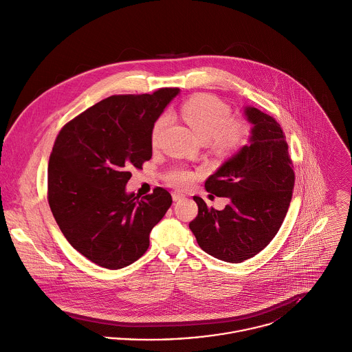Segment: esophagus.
<instances>
[{
	"label": "esophagus",
	"instance_id": "34e87169",
	"mask_svg": "<svg viewBox=\"0 0 352 352\" xmlns=\"http://www.w3.org/2000/svg\"><path fill=\"white\" fill-rule=\"evenodd\" d=\"M172 198H173V201H180V199L184 198V194H182L179 191H175V192H172Z\"/></svg>",
	"mask_w": 352,
	"mask_h": 352
}]
</instances>
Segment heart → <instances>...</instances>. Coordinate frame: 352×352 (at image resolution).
<instances>
[{
  "mask_svg": "<svg viewBox=\"0 0 352 352\" xmlns=\"http://www.w3.org/2000/svg\"><path fill=\"white\" fill-rule=\"evenodd\" d=\"M180 116L202 140L220 154H234L243 148L249 140V128L245 122L231 120L228 106L213 95H197L180 106ZM169 124L168 114L157 118L151 129V143L158 144L164 129ZM195 175L184 168L173 169L166 180L176 188H187L192 184Z\"/></svg>",
  "mask_w": 352,
  "mask_h": 352,
  "instance_id": "obj_1",
  "label": "heart"
}]
</instances>
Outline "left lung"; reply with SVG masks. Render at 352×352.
Listing matches in <instances>:
<instances>
[{"mask_svg": "<svg viewBox=\"0 0 352 352\" xmlns=\"http://www.w3.org/2000/svg\"><path fill=\"white\" fill-rule=\"evenodd\" d=\"M243 113L253 125L250 144L205 182L208 192L227 197L230 204L216 210L194 197L198 216L190 223L199 248L227 263H242L272 241L294 187L293 162L280 125L256 107H245Z\"/></svg>", "mask_w": 352, "mask_h": 352, "instance_id": "8db88e82", "label": "left lung"}]
</instances>
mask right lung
<instances>
[{
	"instance_id": "1",
	"label": "right lung",
	"mask_w": 352,
	"mask_h": 352,
	"mask_svg": "<svg viewBox=\"0 0 352 352\" xmlns=\"http://www.w3.org/2000/svg\"><path fill=\"white\" fill-rule=\"evenodd\" d=\"M177 88L110 96L67 122L48 165V202L70 245L92 263L124 268L150 245L172 205L161 187L143 198L125 190L153 155L151 129Z\"/></svg>"
}]
</instances>
